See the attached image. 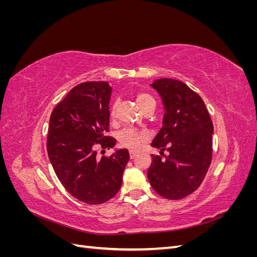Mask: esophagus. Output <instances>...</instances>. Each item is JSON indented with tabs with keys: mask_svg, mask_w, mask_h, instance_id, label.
Listing matches in <instances>:
<instances>
[{
	"mask_svg": "<svg viewBox=\"0 0 257 257\" xmlns=\"http://www.w3.org/2000/svg\"><path fill=\"white\" fill-rule=\"evenodd\" d=\"M136 155H137V152L130 151V158H131V160H133L136 157Z\"/></svg>",
	"mask_w": 257,
	"mask_h": 257,
	"instance_id": "1",
	"label": "esophagus"
}]
</instances>
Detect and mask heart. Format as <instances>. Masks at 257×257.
Masks as SVG:
<instances>
[{"instance_id": "b5f03b06", "label": "heart", "mask_w": 257, "mask_h": 257, "mask_svg": "<svg viewBox=\"0 0 257 257\" xmlns=\"http://www.w3.org/2000/svg\"><path fill=\"white\" fill-rule=\"evenodd\" d=\"M136 100H137L139 107H141L143 110L149 104L155 103L153 97L150 94H148V93H144V92L138 93V94L136 95ZM114 112H115V105H113L111 108V111H110L111 115H114ZM149 138H150V134L148 133V132L138 131L133 127L123 128L122 131L119 132V134H118V142H119L120 146L124 147V148H127V149L133 150V151L138 150L144 143L149 141Z\"/></svg>"}]
</instances>
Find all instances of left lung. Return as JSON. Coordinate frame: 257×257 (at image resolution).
Segmentation results:
<instances>
[{
    "mask_svg": "<svg viewBox=\"0 0 257 257\" xmlns=\"http://www.w3.org/2000/svg\"><path fill=\"white\" fill-rule=\"evenodd\" d=\"M164 116L151 146L168 155L151 154L148 179L159 195L181 199L198 189L212 159L213 124L203 98L185 83L170 78L154 80Z\"/></svg>",
    "mask_w": 257,
    "mask_h": 257,
    "instance_id": "1",
    "label": "left lung"
}]
</instances>
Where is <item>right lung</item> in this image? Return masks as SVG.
Listing matches in <instances>:
<instances>
[{
  "instance_id": "add662e5",
  "label": "right lung",
  "mask_w": 257,
  "mask_h": 257,
  "mask_svg": "<svg viewBox=\"0 0 257 257\" xmlns=\"http://www.w3.org/2000/svg\"><path fill=\"white\" fill-rule=\"evenodd\" d=\"M112 88L107 81L76 85L54 108L49 123L47 152L60 182L75 198L98 205L112 198L122 185L130 160L126 149L97 159L95 148H113L105 136L109 126Z\"/></svg>"
}]
</instances>
